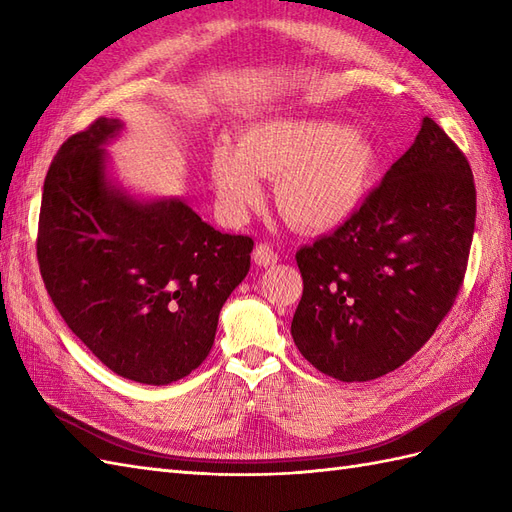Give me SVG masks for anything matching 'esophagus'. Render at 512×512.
Here are the masks:
<instances>
[{
    "label": "esophagus",
    "instance_id": "34e87169",
    "mask_svg": "<svg viewBox=\"0 0 512 512\" xmlns=\"http://www.w3.org/2000/svg\"><path fill=\"white\" fill-rule=\"evenodd\" d=\"M253 259H255L257 266L268 268V266L277 264L279 255H277V251H274V248H272L270 244H257L255 251H253Z\"/></svg>",
    "mask_w": 512,
    "mask_h": 512
}]
</instances>
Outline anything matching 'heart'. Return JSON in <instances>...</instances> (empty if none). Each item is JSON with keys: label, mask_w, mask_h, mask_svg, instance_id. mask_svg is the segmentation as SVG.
I'll use <instances>...</instances> for the list:
<instances>
[{"label": "heart", "mask_w": 512, "mask_h": 512, "mask_svg": "<svg viewBox=\"0 0 512 512\" xmlns=\"http://www.w3.org/2000/svg\"><path fill=\"white\" fill-rule=\"evenodd\" d=\"M381 151L361 129L333 119H268L248 125L238 147L212 155V181L225 212L240 220L264 201L259 177L277 181L281 214L303 231H333L374 188Z\"/></svg>", "instance_id": "heart-1"}]
</instances>
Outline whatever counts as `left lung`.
<instances>
[{"instance_id":"8db88e82","label":"left lung","mask_w":512,"mask_h":512,"mask_svg":"<svg viewBox=\"0 0 512 512\" xmlns=\"http://www.w3.org/2000/svg\"><path fill=\"white\" fill-rule=\"evenodd\" d=\"M474 225L469 162L426 116L359 212L296 253L300 355L344 383L398 370L452 309Z\"/></svg>"}]
</instances>
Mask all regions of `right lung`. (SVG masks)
<instances>
[{
	"label": "right lung",
	"instance_id": "right-lung-1",
	"mask_svg": "<svg viewBox=\"0 0 512 512\" xmlns=\"http://www.w3.org/2000/svg\"><path fill=\"white\" fill-rule=\"evenodd\" d=\"M123 129L101 116L62 144L45 177L36 255L62 320L103 365L168 385L212 350L253 240L220 233L179 196L127 192L106 151Z\"/></svg>",
	"mask_w": 512,
	"mask_h": 512
}]
</instances>
